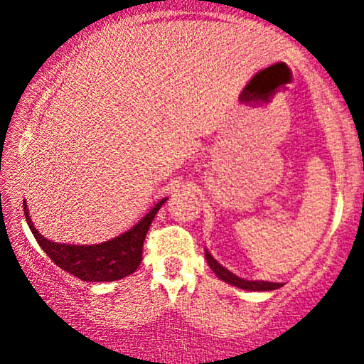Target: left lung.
Returning a JSON list of instances; mask_svg holds the SVG:
<instances>
[{
  "mask_svg": "<svg viewBox=\"0 0 364 364\" xmlns=\"http://www.w3.org/2000/svg\"><path fill=\"white\" fill-rule=\"evenodd\" d=\"M205 258L208 267L212 268L213 273L220 278V280L230 283L233 287L242 288V290H250V291H268V290H277V288L283 287V283H273V282H263V280H243V278L237 277L235 273L228 272L225 267H222L215 258H213L208 250H205Z\"/></svg>",
  "mask_w": 364,
  "mask_h": 364,
  "instance_id": "obj_1",
  "label": "left lung"
}]
</instances>
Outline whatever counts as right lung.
I'll return each mask as SVG.
<instances>
[{
	"instance_id": "add662e5",
	"label": "right lung",
	"mask_w": 364,
	"mask_h": 364,
	"mask_svg": "<svg viewBox=\"0 0 364 364\" xmlns=\"http://www.w3.org/2000/svg\"><path fill=\"white\" fill-rule=\"evenodd\" d=\"M167 197L159 200L132 228L96 245H69L44 238L31 222L26 200L23 202L24 217L39 247L64 272L84 282H114L131 275L142 262V247L147 230Z\"/></svg>"
}]
</instances>
